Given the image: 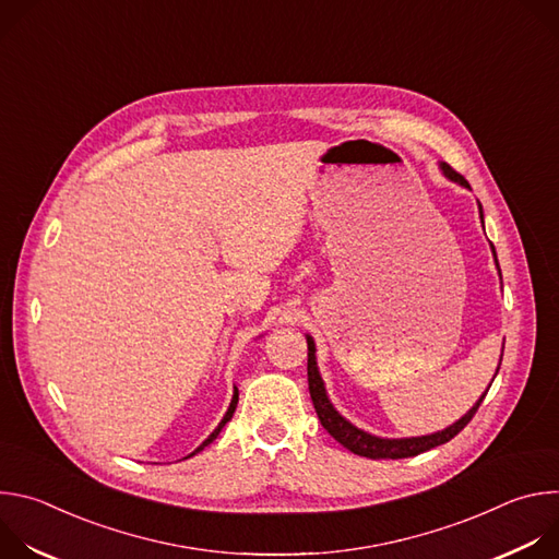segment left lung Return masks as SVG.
Returning a JSON list of instances; mask_svg holds the SVG:
<instances>
[{
	"label": "left lung",
	"instance_id": "left-lung-1",
	"mask_svg": "<svg viewBox=\"0 0 559 559\" xmlns=\"http://www.w3.org/2000/svg\"><path fill=\"white\" fill-rule=\"evenodd\" d=\"M442 173L444 177H449L451 181L464 186V188H471L468 181L455 173L451 166L442 164ZM480 218H483V205H480ZM496 254V250H493ZM498 263V261H496ZM500 270V267H498ZM500 369V367H498ZM307 382H309V395H311V403H313V409L318 414V420H321V425L330 431V436H334L345 449L354 451L356 455H365V457H391V460H397V457H412V455H418V453H425L433 447H440L444 442H449L451 438H455L468 423L471 418L475 416L477 407L483 405L485 395L480 397V401L475 403L473 409H468V414H464L455 425L447 427L444 431H438V433H431V436H423V438H403V440H384V438H376V436H369L360 429H356L354 425H349L330 403V397L325 393V384L321 380V373H318V367H316V347H313V341L307 336ZM489 391V389H487Z\"/></svg>",
	"mask_w": 559,
	"mask_h": 559
}]
</instances>
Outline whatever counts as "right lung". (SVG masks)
Returning <instances> with one entry per match:
<instances>
[{"mask_svg": "<svg viewBox=\"0 0 559 559\" xmlns=\"http://www.w3.org/2000/svg\"><path fill=\"white\" fill-rule=\"evenodd\" d=\"M236 403H238V389L234 386V395H231V403H229V409H227V414L223 416V420L218 423V427H216V429L210 433V438H207V440H205V442H203V444H201V447H199L194 453H199L203 447H207V444H210V442H212V440H214V438L221 433V429H223V427H225V425L231 420V416H234V409H236ZM194 453H190V455H194Z\"/></svg>", "mask_w": 559, "mask_h": 559, "instance_id": "1", "label": "right lung"}]
</instances>
